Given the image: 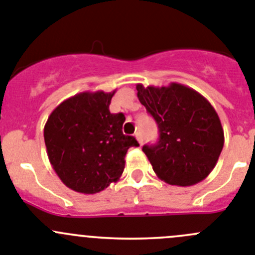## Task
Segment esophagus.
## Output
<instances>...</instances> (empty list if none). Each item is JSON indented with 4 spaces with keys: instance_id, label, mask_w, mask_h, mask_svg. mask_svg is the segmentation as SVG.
Returning <instances> with one entry per match:
<instances>
[{
    "instance_id": "obj_1",
    "label": "esophagus",
    "mask_w": 255,
    "mask_h": 255,
    "mask_svg": "<svg viewBox=\"0 0 255 255\" xmlns=\"http://www.w3.org/2000/svg\"><path fill=\"white\" fill-rule=\"evenodd\" d=\"M135 139H137V141H138V143L139 144H142V142H143V139H142V135H141V133L139 132H137L135 133Z\"/></svg>"
}]
</instances>
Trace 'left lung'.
Wrapping results in <instances>:
<instances>
[{
  "label": "left lung",
  "instance_id": "left-lung-1",
  "mask_svg": "<svg viewBox=\"0 0 255 255\" xmlns=\"http://www.w3.org/2000/svg\"><path fill=\"white\" fill-rule=\"evenodd\" d=\"M137 97L156 121L160 141L142 151L156 175L170 185L192 186L215 167L224 129L210 102L186 85L137 84Z\"/></svg>",
  "mask_w": 255,
  "mask_h": 255
}]
</instances>
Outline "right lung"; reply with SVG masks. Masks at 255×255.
Segmentation results:
<instances>
[{
    "label": "right lung",
    "mask_w": 255,
    "mask_h": 255,
    "mask_svg": "<svg viewBox=\"0 0 255 255\" xmlns=\"http://www.w3.org/2000/svg\"><path fill=\"white\" fill-rule=\"evenodd\" d=\"M116 90L83 92L59 104L44 128L52 168L63 184L80 194H97L120 180L129 147L139 146L125 135L123 113L109 112Z\"/></svg>",
    "instance_id": "obj_1"
}]
</instances>
